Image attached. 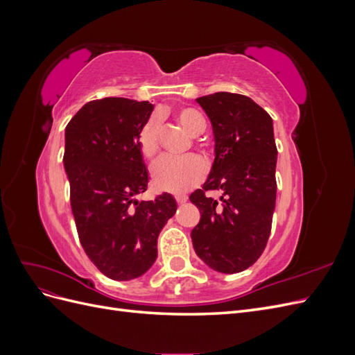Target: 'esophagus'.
I'll return each instance as SVG.
<instances>
[{
	"instance_id": "obj_1",
	"label": "esophagus",
	"mask_w": 355,
	"mask_h": 355,
	"mask_svg": "<svg viewBox=\"0 0 355 355\" xmlns=\"http://www.w3.org/2000/svg\"><path fill=\"white\" fill-rule=\"evenodd\" d=\"M175 200L178 204H184L187 201V196L184 194H179V196H175Z\"/></svg>"
}]
</instances>
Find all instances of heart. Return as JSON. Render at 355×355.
Here are the masks:
<instances>
[{
    "label": "heart",
    "mask_w": 355,
    "mask_h": 355,
    "mask_svg": "<svg viewBox=\"0 0 355 355\" xmlns=\"http://www.w3.org/2000/svg\"><path fill=\"white\" fill-rule=\"evenodd\" d=\"M178 123L185 130L197 136L201 135L206 128V120L194 108H179L175 114ZM159 123L155 115L149 116L145 124L141 127L137 133V146L139 151L145 158H153L159 148ZM206 166L198 155H185V157H161L153 166L151 176L153 184L159 191L173 192L179 194L197 185L202 179Z\"/></svg>",
    "instance_id": "heart-1"
}]
</instances>
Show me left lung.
Masks as SVG:
<instances>
[{
    "mask_svg": "<svg viewBox=\"0 0 355 355\" xmlns=\"http://www.w3.org/2000/svg\"><path fill=\"white\" fill-rule=\"evenodd\" d=\"M213 125L214 163L201 189L189 196L200 210L191 239L214 271L247 270L263 253L275 209L277 146L272 118L244 94L198 98ZM218 190L221 201L207 196Z\"/></svg>",
    "mask_w": 355,
    "mask_h": 355,
    "instance_id": "obj_1",
    "label": "left lung"
}]
</instances>
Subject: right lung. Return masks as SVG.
<instances>
[{
    "label": "right lung",
    "instance_id": "add662e5",
    "mask_svg": "<svg viewBox=\"0 0 355 355\" xmlns=\"http://www.w3.org/2000/svg\"><path fill=\"white\" fill-rule=\"evenodd\" d=\"M154 106L124 98L85 103L65 130L71 209L85 254L112 280L145 274L157 259V239L176 211L167 192L137 201L148 171L137 133Z\"/></svg>",
    "mask_w": 355,
    "mask_h": 355
}]
</instances>
